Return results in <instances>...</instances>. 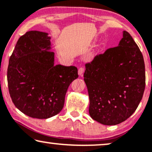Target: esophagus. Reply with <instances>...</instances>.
<instances>
[{
	"label": "esophagus",
	"instance_id": "34e87169",
	"mask_svg": "<svg viewBox=\"0 0 152 152\" xmlns=\"http://www.w3.org/2000/svg\"><path fill=\"white\" fill-rule=\"evenodd\" d=\"M84 68L81 67V68H79V70H78V75L80 76H82V75H83V73H84Z\"/></svg>",
	"mask_w": 152,
	"mask_h": 152
}]
</instances>
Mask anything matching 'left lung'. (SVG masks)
<instances>
[{
  "instance_id": "1",
  "label": "left lung",
  "mask_w": 152,
  "mask_h": 152,
  "mask_svg": "<svg viewBox=\"0 0 152 152\" xmlns=\"http://www.w3.org/2000/svg\"><path fill=\"white\" fill-rule=\"evenodd\" d=\"M84 82L89 97V114L104 125H116L138 107L145 88L143 56L126 31L118 46L86 64Z\"/></svg>"
}]
</instances>
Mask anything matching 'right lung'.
Listing matches in <instances>:
<instances>
[{"instance_id":"obj_1","label":"right lung","mask_w":152,"mask_h":152,"mask_svg":"<svg viewBox=\"0 0 152 152\" xmlns=\"http://www.w3.org/2000/svg\"><path fill=\"white\" fill-rule=\"evenodd\" d=\"M50 39L46 32H27L9 60L10 97L19 111L33 118L48 119L59 113L68 86L78 77L75 66L55 65Z\"/></svg>"}]
</instances>
